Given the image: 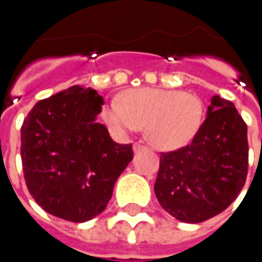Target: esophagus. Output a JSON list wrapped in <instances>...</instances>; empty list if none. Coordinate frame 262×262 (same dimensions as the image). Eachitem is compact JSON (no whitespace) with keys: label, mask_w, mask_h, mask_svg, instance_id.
Masks as SVG:
<instances>
[{"label":"esophagus","mask_w":262,"mask_h":262,"mask_svg":"<svg viewBox=\"0 0 262 262\" xmlns=\"http://www.w3.org/2000/svg\"><path fill=\"white\" fill-rule=\"evenodd\" d=\"M133 150H135V153H139V151H143V150H146V146H143L140 143H135V146H133Z\"/></svg>","instance_id":"obj_1"}]
</instances>
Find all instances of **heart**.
<instances>
[{
	"label": "heart",
	"mask_w": 262,
	"mask_h": 262,
	"mask_svg": "<svg viewBox=\"0 0 262 262\" xmlns=\"http://www.w3.org/2000/svg\"><path fill=\"white\" fill-rule=\"evenodd\" d=\"M106 125L118 135L144 129L156 148L185 146L196 136L205 118L202 101L189 92L157 88L126 91L120 101L112 99L102 109Z\"/></svg>",
	"instance_id": "b5f03b06"
}]
</instances>
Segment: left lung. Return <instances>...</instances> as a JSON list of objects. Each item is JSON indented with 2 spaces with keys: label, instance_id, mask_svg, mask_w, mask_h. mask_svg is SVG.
I'll list each match as a JSON object with an SVG mask.
<instances>
[{
  "label": "left lung",
  "instance_id": "8db88e82",
  "mask_svg": "<svg viewBox=\"0 0 262 262\" xmlns=\"http://www.w3.org/2000/svg\"><path fill=\"white\" fill-rule=\"evenodd\" d=\"M247 171V125L233 102L214 95L192 142L161 153L154 192L176 219L201 223L230 206Z\"/></svg>",
  "mask_w": 262,
  "mask_h": 262
}]
</instances>
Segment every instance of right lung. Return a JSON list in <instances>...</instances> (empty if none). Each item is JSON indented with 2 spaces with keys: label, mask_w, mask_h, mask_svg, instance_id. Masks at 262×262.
<instances>
[{
  "label": "right lung",
  "mask_w": 262,
  "mask_h": 262,
  "mask_svg": "<svg viewBox=\"0 0 262 262\" xmlns=\"http://www.w3.org/2000/svg\"><path fill=\"white\" fill-rule=\"evenodd\" d=\"M103 99L74 85L42 99L20 129L26 187L48 213L82 223L106 208L114 185L133 159L132 144H118L98 123Z\"/></svg>",
  "instance_id": "obj_1"
}]
</instances>
